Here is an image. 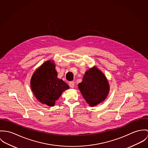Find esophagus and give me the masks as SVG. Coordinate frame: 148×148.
<instances>
[{"label":"esophagus","mask_w":148,"mask_h":148,"mask_svg":"<svg viewBox=\"0 0 148 148\" xmlns=\"http://www.w3.org/2000/svg\"><path fill=\"white\" fill-rule=\"evenodd\" d=\"M69 86H70V87L74 88V82H73V81H71V82H69Z\"/></svg>","instance_id":"1"}]
</instances>
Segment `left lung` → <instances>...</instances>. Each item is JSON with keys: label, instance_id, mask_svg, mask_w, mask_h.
<instances>
[{"label": "left lung", "instance_id": "obj_1", "mask_svg": "<svg viewBox=\"0 0 148 148\" xmlns=\"http://www.w3.org/2000/svg\"><path fill=\"white\" fill-rule=\"evenodd\" d=\"M78 88L87 103L94 107L106 99L110 87L104 73L94 66L86 71L82 82L78 84Z\"/></svg>", "mask_w": 148, "mask_h": 148}]
</instances>
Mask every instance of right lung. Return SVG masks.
Masks as SVG:
<instances>
[{"label": "right lung", "mask_w": 148, "mask_h": 148, "mask_svg": "<svg viewBox=\"0 0 148 148\" xmlns=\"http://www.w3.org/2000/svg\"><path fill=\"white\" fill-rule=\"evenodd\" d=\"M53 60L42 64L31 79V87L36 99L42 104L53 107L62 93L69 89V85L57 77Z\"/></svg>", "instance_id": "1"}]
</instances>
